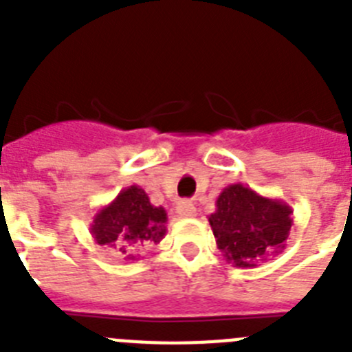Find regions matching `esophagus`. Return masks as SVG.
<instances>
[{
	"label": "esophagus",
	"mask_w": 352,
	"mask_h": 352,
	"mask_svg": "<svg viewBox=\"0 0 352 352\" xmlns=\"http://www.w3.org/2000/svg\"><path fill=\"white\" fill-rule=\"evenodd\" d=\"M176 211H178V214L182 217V219H192V217H195V214H197L195 206L192 203H188V201H183V203H179L178 208H176Z\"/></svg>",
	"instance_id": "esophagus-1"
}]
</instances>
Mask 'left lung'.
Segmentation results:
<instances>
[{
  "mask_svg": "<svg viewBox=\"0 0 352 352\" xmlns=\"http://www.w3.org/2000/svg\"><path fill=\"white\" fill-rule=\"evenodd\" d=\"M208 217L217 247L236 268H256L285 248L292 227V208L280 199L257 194L232 183L214 201Z\"/></svg>",
  "mask_w": 352,
  "mask_h": 352,
  "instance_id": "8db88e82",
  "label": "left lung"
}]
</instances>
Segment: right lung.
I'll return each mask as SVG.
<instances>
[{
	"mask_svg": "<svg viewBox=\"0 0 352 352\" xmlns=\"http://www.w3.org/2000/svg\"><path fill=\"white\" fill-rule=\"evenodd\" d=\"M167 213L153 206L139 185H130L109 204L102 206L89 223L95 243L120 252L125 259L135 261V252L148 245H158L166 236Z\"/></svg>",
	"mask_w": 352,
	"mask_h": 352,
	"instance_id": "1",
	"label": "right lung"
}]
</instances>
